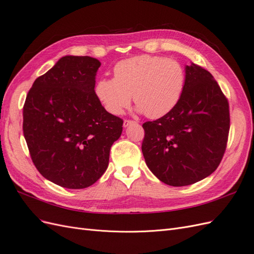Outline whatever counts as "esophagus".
<instances>
[{"mask_svg":"<svg viewBox=\"0 0 254 254\" xmlns=\"http://www.w3.org/2000/svg\"><path fill=\"white\" fill-rule=\"evenodd\" d=\"M133 121H131V120H124V127H128L129 125H131V124H133Z\"/></svg>","mask_w":254,"mask_h":254,"instance_id":"1","label":"esophagus"}]
</instances>
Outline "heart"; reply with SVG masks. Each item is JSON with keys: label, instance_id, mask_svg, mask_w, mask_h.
Masks as SVG:
<instances>
[{"label": "heart", "instance_id": "heart-1", "mask_svg": "<svg viewBox=\"0 0 254 254\" xmlns=\"http://www.w3.org/2000/svg\"><path fill=\"white\" fill-rule=\"evenodd\" d=\"M114 78L99 79L95 93L107 111L122 114L133 101L150 119L171 112L186 89V68L176 59L142 55L123 60L113 68Z\"/></svg>", "mask_w": 254, "mask_h": 254}]
</instances>
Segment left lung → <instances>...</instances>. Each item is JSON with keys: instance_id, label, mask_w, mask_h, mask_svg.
<instances>
[{"instance_id": "obj_1", "label": "left lung", "mask_w": 254, "mask_h": 254, "mask_svg": "<svg viewBox=\"0 0 254 254\" xmlns=\"http://www.w3.org/2000/svg\"><path fill=\"white\" fill-rule=\"evenodd\" d=\"M186 73V89L175 108L142 125L145 162L172 187L190 186L215 172L230 130L228 99L212 74L195 64Z\"/></svg>"}]
</instances>
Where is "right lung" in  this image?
I'll use <instances>...</instances> for the list:
<instances>
[{
    "mask_svg": "<svg viewBox=\"0 0 254 254\" xmlns=\"http://www.w3.org/2000/svg\"><path fill=\"white\" fill-rule=\"evenodd\" d=\"M101 63L64 56L39 76L23 106V134L30 158L48 180L84 189L106 172L123 120L107 112L95 91Z\"/></svg>",
    "mask_w": 254,
    "mask_h": 254,
    "instance_id": "obj_1",
    "label": "right lung"
}]
</instances>
